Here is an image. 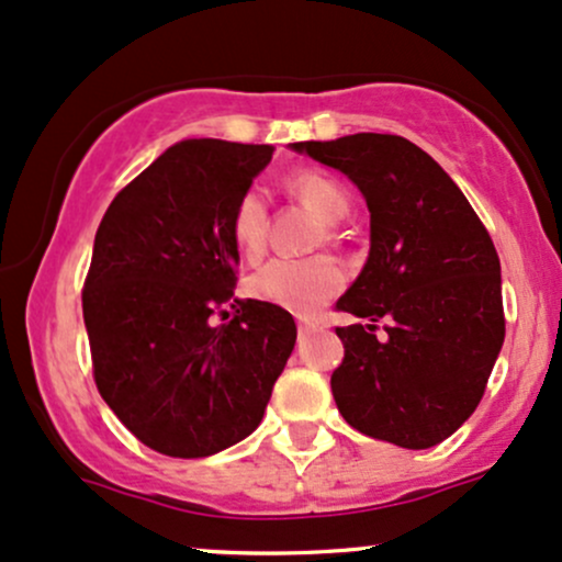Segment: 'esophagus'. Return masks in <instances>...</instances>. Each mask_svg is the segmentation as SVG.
<instances>
[{
  "mask_svg": "<svg viewBox=\"0 0 562 562\" xmlns=\"http://www.w3.org/2000/svg\"><path fill=\"white\" fill-rule=\"evenodd\" d=\"M299 333H310V330H314V328H319V323L314 317H306V314H299Z\"/></svg>",
  "mask_w": 562,
  "mask_h": 562,
  "instance_id": "esophagus-1",
  "label": "esophagus"
}]
</instances>
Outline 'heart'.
I'll list each match as a JSON object with an SVG mask.
<instances>
[{"mask_svg": "<svg viewBox=\"0 0 562 562\" xmlns=\"http://www.w3.org/2000/svg\"><path fill=\"white\" fill-rule=\"evenodd\" d=\"M288 189L304 205L325 221H338L349 207V196L341 183L323 172H295L288 178ZM234 248L248 261H256L267 250L269 205L261 189H245L234 202L229 218ZM344 288V271L330 256L312 258H274L250 280V293L267 304L293 314H312Z\"/></svg>", "mask_w": 562, "mask_h": 562, "instance_id": "obj_1", "label": "heart"}]
</instances>
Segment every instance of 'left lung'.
I'll return each instance as SVG.
<instances>
[{"label":"left lung","instance_id":"1","mask_svg":"<svg viewBox=\"0 0 562 562\" xmlns=\"http://www.w3.org/2000/svg\"><path fill=\"white\" fill-rule=\"evenodd\" d=\"M366 194L371 252L336 301L371 325L336 328L344 362L330 375L349 427L422 451L472 416L504 344L502 263L470 200L403 135L301 140ZM384 318L385 336L375 337Z\"/></svg>","mask_w":562,"mask_h":562}]
</instances>
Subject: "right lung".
I'll return each instance as SVG.
<instances>
[{"label": "right lung", "instance_id": "obj_1", "mask_svg": "<svg viewBox=\"0 0 562 562\" xmlns=\"http://www.w3.org/2000/svg\"><path fill=\"white\" fill-rule=\"evenodd\" d=\"M271 151L181 140L111 200L95 232L82 288L92 379L116 418L172 459L245 440L293 351L291 312L234 299L229 218Z\"/></svg>", "mask_w": 562, "mask_h": 562}]
</instances>
